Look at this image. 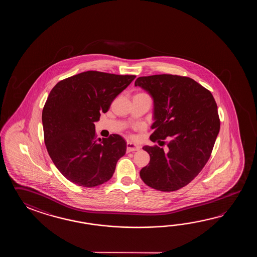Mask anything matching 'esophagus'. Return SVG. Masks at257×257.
I'll list each match as a JSON object with an SVG mask.
<instances>
[{
    "label": "esophagus",
    "mask_w": 257,
    "mask_h": 257,
    "mask_svg": "<svg viewBox=\"0 0 257 257\" xmlns=\"http://www.w3.org/2000/svg\"><path fill=\"white\" fill-rule=\"evenodd\" d=\"M140 149H141V147L139 145L135 144V143H132V142H127L126 143V153L139 151Z\"/></svg>",
    "instance_id": "34e87169"
}]
</instances>
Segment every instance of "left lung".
<instances>
[{
	"instance_id": "obj_1",
	"label": "left lung",
	"mask_w": 257,
	"mask_h": 257,
	"mask_svg": "<svg viewBox=\"0 0 257 257\" xmlns=\"http://www.w3.org/2000/svg\"><path fill=\"white\" fill-rule=\"evenodd\" d=\"M140 86L153 97L152 142L167 148L144 146L150 163L140 175L147 186L171 192L186 186L211 155L219 132L218 106L212 93L189 77L158 74L139 77Z\"/></svg>"
}]
</instances>
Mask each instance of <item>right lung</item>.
Wrapping results in <instances>:
<instances>
[{
    "mask_svg": "<svg viewBox=\"0 0 257 257\" xmlns=\"http://www.w3.org/2000/svg\"><path fill=\"white\" fill-rule=\"evenodd\" d=\"M135 78L84 71L60 81L50 91L42 111L44 141L55 166L77 186L107 182L125 155V140L117 134L97 139L93 122Z\"/></svg>",
    "mask_w": 257,
    "mask_h": 257,
    "instance_id": "add662e5",
    "label": "right lung"
}]
</instances>
